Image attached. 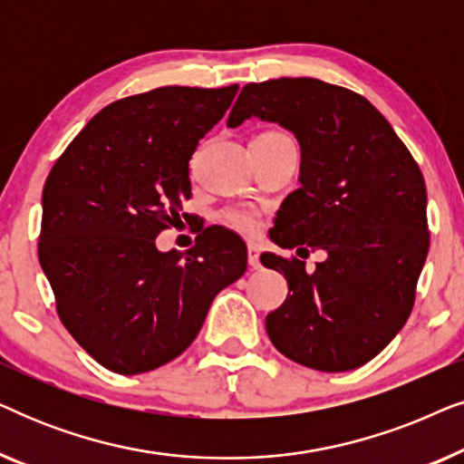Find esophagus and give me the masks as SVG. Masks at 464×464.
Masks as SVG:
<instances>
[{
  "label": "esophagus",
  "mask_w": 464,
  "mask_h": 464,
  "mask_svg": "<svg viewBox=\"0 0 464 464\" xmlns=\"http://www.w3.org/2000/svg\"><path fill=\"white\" fill-rule=\"evenodd\" d=\"M246 262H249V266L253 270H257V268H262V262H259V249L257 246H249V249H246Z\"/></svg>",
  "instance_id": "esophagus-1"
}]
</instances>
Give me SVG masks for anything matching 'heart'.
<instances>
[{"label":"heart","mask_w":464,"mask_h":464,"mask_svg":"<svg viewBox=\"0 0 464 464\" xmlns=\"http://www.w3.org/2000/svg\"><path fill=\"white\" fill-rule=\"evenodd\" d=\"M259 137H287V135H283V132H276V130H270V132H264V135H259ZM221 219H224V224L227 227L245 234V237H253L259 227L257 213L251 211V208H246V207H227L226 211L221 213Z\"/></svg>","instance_id":"1"}]
</instances>
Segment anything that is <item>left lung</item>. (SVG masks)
<instances>
[{"label": "left lung", "instance_id": "1", "mask_svg": "<svg viewBox=\"0 0 464 464\" xmlns=\"http://www.w3.org/2000/svg\"><path fill=\"white\" fill-rule=\"evenodd\" d=\"M251 116L289 129L302 148V186L283 200L270 238L297 256L327 253L310 275L297 257L262 256L289 285L266 332L310 370L365 365L414 308L429 253L420 169L382 113L348 88L314 78L246 84L227 126Z\"/></svg>", "mask_w": 464, "mask_h": 464}]
</instances>
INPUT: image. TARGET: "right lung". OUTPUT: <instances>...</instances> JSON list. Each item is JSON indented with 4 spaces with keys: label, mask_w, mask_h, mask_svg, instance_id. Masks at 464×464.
I'll use <instances>...</instances> for the list:
<instances>
[{
    "label": "right lung",
    "mask_w": 464,
    "mask_h": 464,
    "mask_svg": "<svg viewBox=\"0 0 464 464\" xmlns=\"http://www.w3.org/2000/svg\"><path fill=\"white\" fill-rule=\"evenodd\" d=\"M226 88L160 86L103 107L54 162L37 256L56 313L107 370H156L198 335L213 297L246 270L243 238L208 226L183 253L156 249L192 196L189 158L232 105Z\"/></svg>",
    "instance_id": "obj_1"
}]
</instances>
